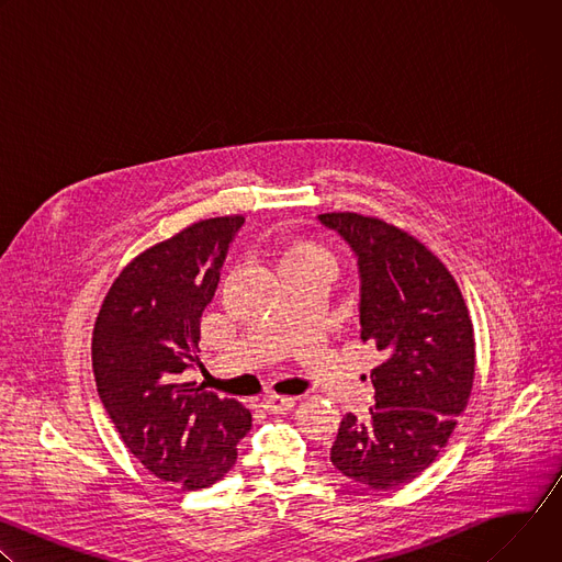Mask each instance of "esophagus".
<instances>
[{
    "mask_svg": "<svg viewBox=\"0 0 562 562\" xmlns=\"http://www.w3.org/2000/svg\"><path fill=\"white\" fill-rule=\"evenodd\" d=\"M260 407H265V409L271 412V414H284V412H291V409L295 407V397L271 393V395H265V397H262Z\"/></svg>",
    "mask_w": 562,
    "mask_h": 562,
    "instance_id": "esophagus-1",
    "label": "esophagus"
}]
</instances>
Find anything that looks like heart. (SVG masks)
Returning <instances> with one entry per match:
<instances>
[{"mask_svg":"<svg viewBox=\"0 0 562 562\" xmlns=\"http://www.w3.org/2000/svg\"><path fill=\"white\" fill-rule=\"evenodd\" d=\"M291 258H327L325 249H319L317 245L311 243H300V245H291L284 254L282 260H291ZM280 260V262H282Z\"/></svg>","mask_w":562,"mask_h":562,"instance_id":"1","label":"heart"}]
</instances>
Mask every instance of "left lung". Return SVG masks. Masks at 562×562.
I'll use <instances>...</instances> for the list:
<instances>
[{
	"instance_id": "obj_1",
	"label": "left lung",
	"mask_w": 562,
	"mask_h": 562,
	"mask_svg": "<svg viewBox=\"0 0 562 562\" xmlns=\"http://www.w3.org/2000/svg\"><path fill=\"white\" fill-rule=\"evenodd\" d=\"M360 267V338L384 353L371 371L375 407L347 414L331 462L373 490L412 483L447 447L467 409L475 340L449 269L412 233L360 213H323Z\"/></svg>"
}]
</instances>
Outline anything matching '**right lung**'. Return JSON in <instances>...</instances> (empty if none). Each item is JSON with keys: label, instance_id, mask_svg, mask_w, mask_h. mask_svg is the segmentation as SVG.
<instances>
[{"label": "right lung", "instance_id": "add662e5", "mask_svg": "<svg viewBox=\"0 0 562 562\" xmlns=\"http://www.w3.org/2000/svg\"><path fill=\"white\" fill-rule=\"evenodd\" d=\"M245 215L200 220L133 258L111 284L93 329L102 405L128 451L184 492L211 487L235 464L251 412L182 382L198 360L200 317Z\"/></svg>", "mask_w": 562, "mask_h": 562}]
</instances>
